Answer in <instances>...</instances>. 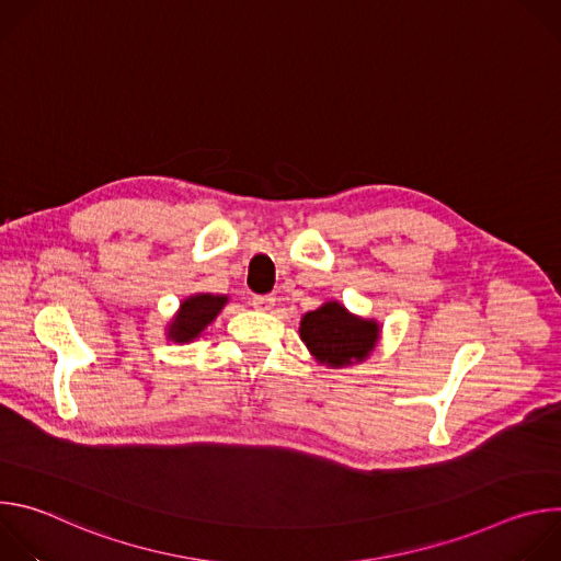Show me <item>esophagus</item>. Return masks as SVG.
Returning a JSON list of instances; mask_svg holds the SVG:
<instances>
[{
	"label": "esophagus",
	"instance_id": "esophagus-1",
	"mask_svg": "<svg viewBox=\"0 0 561 561\" xmlns=\"http://www.w3.org/2000/svg\"><path fill=\"white\" fill-rule=\"evenodd\" d=\"M253 306H255L257 310L271 312V310L275 308V297H271V295H257V297H253Z\"/></svg>",
	"mask_w": 561,
	"mask_h": 561
}]
</instances>
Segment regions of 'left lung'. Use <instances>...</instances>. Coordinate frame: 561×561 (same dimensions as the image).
<instances>
[{"mask_svg":"<svg viewBox=\"0 0 561 561\" xmlns=\"http://www.w3.org/2000/svg\"><path fill=\"white\" fill-rule=\"evenodd\" d=\"M299 337L317 364L346 368L370 357L381 337V327L377 319L359 317L342 301L329 299L301 317Z\"/></svg>","mask_w":561,"mask_h":561,"instance_id":"left-lung-1","label":"left lung"}]
</instances>
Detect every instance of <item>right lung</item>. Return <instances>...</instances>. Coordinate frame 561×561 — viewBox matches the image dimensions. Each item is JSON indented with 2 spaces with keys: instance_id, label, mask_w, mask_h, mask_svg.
<instances>
[{
  "instance_id": "obj_1",
  "label": "right lung",
  "mask_w": 561,
  "mask_h": 561,
  "mask_svg": "<svg viewBox=\"0 0 561 561\" xmlns=\"http://www.w3.org/2000/svg\"><path fill=\"white\" fill-rule=\"evenodd\" d=\"M228 304V295H213V293H195L180 301L178 312L171 317L167 324V340L175 344L195 342L213 322L221 308Z\"/></svg>"
}]
</instances>
